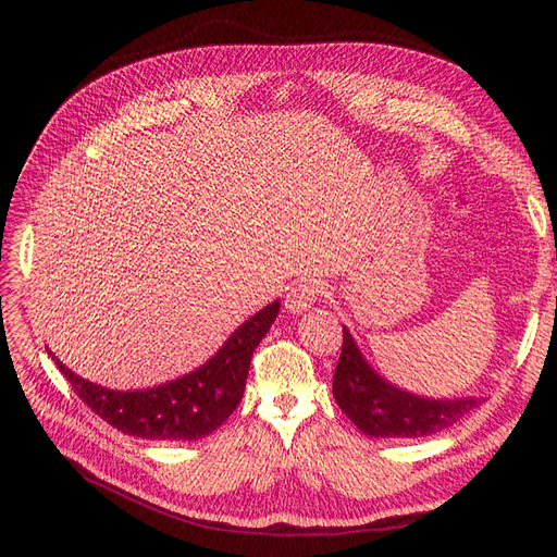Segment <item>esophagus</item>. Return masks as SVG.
Instances as JSON below:
<instances>
[{"label": "esophagus", "mask_w": 557, "mask_h": 557, "mask_svg": "<svg viewBox=\"0 0 557 557\" xmlns=\"http://www.w3.org/2000/svg\"><path fill=\"white\" fill-rule=\"evenodd\" d=\"M320 294H323V284H320L318 280H305L288 290L284 307L290 313H302L309 307H313V302L320 298Z\"/></svg>", "instance_id": "esophagus-1"}]
</instances>
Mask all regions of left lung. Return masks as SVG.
<instances>
[{
  "label": "left lung",
  "mask_w": 557,
  "mask_h": 557,
  "mask_svg": "<svg viewBox=\"0 0 557 557\" xmlns=\"http://www.w3.org/2000/svg\"><path fill=\"white\" fill-rule=\"evenodd\" d=\"M332 391L341 411L372 437L433 435L454 426L481 404L474 397L429 399L397 388L366 361L347 327H343V352Z\"/></svg>",
  "instance_id": "left-lung-1"
}]
</instances>
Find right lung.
Wrapping results in <instances>:
<instances>
[{"label": "right lung", "mask_w": 557, "mask_h": 557, "mask_svg": "<svg viewBox=\"0 0 557 557\" xmlns=\"http://www.w3.org/2000/svg\"><path fill=\"white\" fill-rule=\"evenodd\" d=\"M277 313L280 300L234 330L210 361L153 388H106L72 372L53 352L49 357L67 376L76 395L116 431L141 441L191 443L219 429L242 401L252 352L269 334Z\"/></svg>", "instance_id": "obj_1"}]
</instances>
